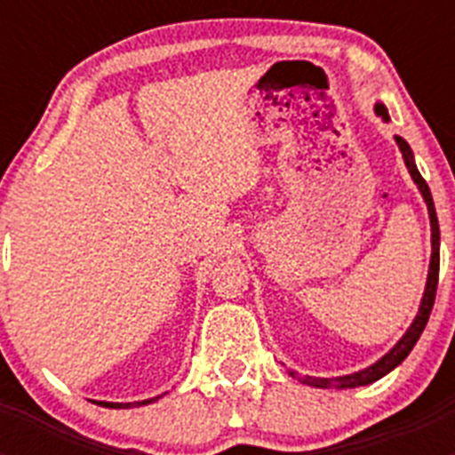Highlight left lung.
Listing matches in <instances>:
<instances>
[{
  "label": "left lung",
  "instance_id": "obj_1",
  "mask_svg": "<svg viewBox=\"0 0 455 455\" xmlns=\"http://www.w3.org/2000/svg\"><path fill=\"white\" fill-rule=\"evenodd\" d=\"M376 114L380 116L383 120H389L387 116V108L385 104H376ZM396 139V146H399L401 155H403V162L408 166L410 178L415 180V184L419 187L421 196H424V203L428 207V219H431V267H428V280H426V289H424V299H421L419 305V312H417L415 321L410 323V328L405 331V335L401 337L394 348L389 353H385L378 363H373L371 367L363 369V371H355V373H348V376H337V378H315V376H299L296 371H289L291 378H299L300 383L309 385V387H321V389H348V387H360V385H369L378 378H383L385 373L392 371L394 367H399L403 363L408 353L412 351V347L417 344V339L421 337L424 332L426 323H428V316H431V309L433 303H435V291H437V275H440V225H437V216H435V204H433V196H431V188L426 184V180L421 178L419 171L415 166V156H412V150L410 146L405 143L401 136H394Z\"/></svg>",
  "mask_w": 455,
  "mask_h": 455
}]
</instances>
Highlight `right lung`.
Segmentation results:
<instances>
[{
  "label": "right lung",
  "mask_w": 455,
  "mask_h": 455,
  "mask_svg": "<svg viewBox=\"0 0 455 455\" xmlns=\"http://www.w3.org/2000/svg\"><path fill=\"white\" fill-rule=\"evenodd\" d=\"M162 396H164V394H162ZM162 396H155V399H146V401H136V403H107V401H98V403L104 405V408H136V405L155 403V401L162 399Z\"/></svg>",
  "instance_id": "add662e5"
}]
</instances>
